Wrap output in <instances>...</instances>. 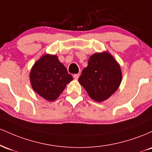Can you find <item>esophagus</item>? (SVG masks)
Returning <instances> with one entry per match:
<instances>
[{"label": "esophagus", "mask_w": 152, "mask_h": 152, "mask_svg": "<svg viewBox=\"0 0 152 152\" xmlns=\"http://www.w3.org/2000/svg\"><path fill=\"white\" fill-rule=\"evenodd\" d=\"M79 76H80V74H75L74 76V78L75 79H76V80H77L78 78V77H79Z\"/></svg>", "instance_id": "34e87169"}]
</instances>
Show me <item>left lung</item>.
Listing matches in <instances>:
<instances>
[{
	"label": "left lung",
	"mask_w": 152,
	"mask_h": 152,
	"mask_svg": "<svg viewBox=\"0 0 152 152\" xmlns=\"http://www.w3.org/2000/svg\"><path fill=\"white\" fill-rule=\"evenodd\" d=\"M122 80L121 66L107 51L91 56L88 66L83 69L78 82L90 98L102 102L112 96Z\"/></svg>",
	"instance_id": "8db88e82"
}]
</instances>
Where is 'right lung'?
Segmentation results:
<instances>
[{
    "instance_id": "right-lung-1",
    "label": "right lung",
    "mask_w": 152,
    "mask_h": 152,
    "mask_svg": "<svg viewBox=\"0 0 152 152\" xmlns=\"http://www.w3.org/2000/svg\"><path fill=\"white\" fill-rule=\"evenodd\" d=\"M32 88L48 102L58 99L73 80L56 55L45 54L34 64L29 74Z\"/></svg>"
}]
</instances>
